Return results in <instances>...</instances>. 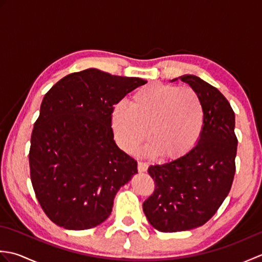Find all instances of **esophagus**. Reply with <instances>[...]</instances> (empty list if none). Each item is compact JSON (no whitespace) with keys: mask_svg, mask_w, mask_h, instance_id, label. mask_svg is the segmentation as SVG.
Segmentation results:
<instances>
[{"mask_svg":"<svg viewBox=\"0 0 262 262\" xmlns=\"http://www.w3.org/2000/svg\"><path fill=\"white\" fill-rule=\"evenodd\" d=\"M137 166H138V171H140V172H145L148 168L147 163H145V162H138Z\"/></svg>","mask_w":262,"mask_h":262,"instance_id":"1","label":"esophagus"}]
</instances>
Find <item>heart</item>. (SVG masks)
Instances as JSON below:
<instances>
[{
    "label": "heart",
    "instance_id": "heart-1",
    "mask_svg": "<svg viewBox=\"0 0 262 262\" xmlns=\"http://www.w3.org/2000/svg\"><path fill=\"white\" fill-rule=\"evenodd\" d=\"M110 122L118 145L130 152L146 136L144 153L174 161L196 146L204 129L205 107L189 88L151 83L137 90L132 103H116Z\"/></svg>",
    "mask_w": 262,
    "mask_h": 262
}]
</instances>
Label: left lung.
<instances>
[{"label":"left lung","instance_id":"obj_1","mask_svg":"<svg viewBox=\"0 0 262 262\" xmlns=\"http://www.w3.org/2000/svg\"><path fill=\"white\" fill-rule=\"evenodd\" d=\"M203 100L204 129L198 143L181 159L154 164L148 174L155 190L143 204L146 219L160 232L196 229L209 221L229 194L235 173V115L216 88L196 75H182Z\"/></svg>","mask_w":262,"mask_h":262}]
</instances>
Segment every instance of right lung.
Here are the masks:
<instances>
[{
	"instance_id": "obj_1",
	"label": "right lung",
	"mask_w": 262,
	"mask_h": 262,
	"mask_svg": "<svg viewBox=\"0 0 262 262\" xmlns=\"http://www.w3.org/2000/svg\"><path fill=\"white\" fill-rule=\"evenodd\" d=\"M140 77L88 69L63 77L42 99L29 152L33 190L49 220L88 230L108 219L137 162L117 146L110 114Z\"/></svg>"
}]
</instances>
